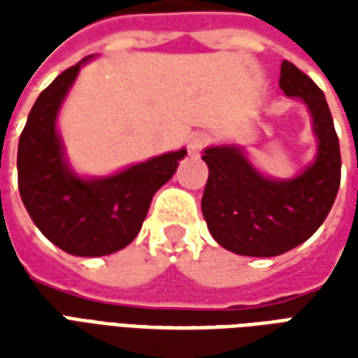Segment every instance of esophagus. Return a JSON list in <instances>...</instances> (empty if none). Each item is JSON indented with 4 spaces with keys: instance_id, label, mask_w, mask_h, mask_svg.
Listing matches in <instances>:
<instances>
[{
    "instance_id": "34e87169",
    "label": "esophagus",
    "mask_w": 358,
    "mask_h": 358,
    "mask_svg": "<svg viewBox=\"0 0 358 358\" xmlns=\"http://www.w3.org/2000/svg\"><path fill=\"white\" fill-rule=\"evenodd\" d=\"M205 143H207V136L205 134H194L189 141H187V151H189V155H199V151L205 148Z\"/></svg>"
}]
</instances>
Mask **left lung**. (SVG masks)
Here are the masks:
<instances>
[{"instance_id": "1", "label": "left lung", "mask_w": 358, "mask_h": 358, "mask_svg": "<svg viewBox=\"0 0 358 358\" xmlns=\"http://www.w3.org/2000/svg\"><path fill=\"white\" fill-rule=\"evenodd\" d=\"M280 88L305 103L316 141L313 163L287 180L264 176L240 145L203 151L209 180L201 210L210 236L236 255L276 257L307 241L336 201L341 180L339 140L322 90L284 61Z\"/></svg>"}]
</instances>
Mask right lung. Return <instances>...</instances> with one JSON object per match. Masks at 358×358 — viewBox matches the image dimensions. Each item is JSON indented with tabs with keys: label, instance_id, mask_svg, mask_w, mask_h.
I'll use <instances>...</instances> for the list:
<instances>
[{
	"label": "right lung",
	"instance_id": "1",
	"mask_svg": "<svg viewBox=\"0 0 358 358\" xmlns=\"http://www.w3.org/2000/svg\"><path fill=\"white\" fill-rule=\"evenodd\" d=\"M90 59L66 69L38 95L17 155L20 199L28 215L51 243L76 257L124 249L140 232L155 192L186 157V149L171 151L99 178H82L73 171L57 132V115Z\"/></svg>",
	"mask_w": 358,
	"mask_h": 358
}]
</instances>
